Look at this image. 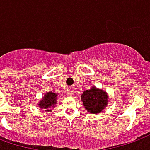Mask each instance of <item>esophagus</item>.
<instances>
[{
    "instance_id": "obj_1",
    "label": "esophagus",
    "mask_w": 150,
    "mask_h": 150,
    "mask_svg": "<svg viewBox=\"0 0 150 150\" xmlns=\"http://www.w3.org/2000/svg\"><path fill=\"white\" fill-rule=\"evenodd\" d=\"M74 93V88H68L67 90H66V94L69 95V96H72V95Z\"/></svg>"
}]
</instances>
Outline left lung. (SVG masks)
Returning a JSON list of instances; mask_svg holds the SVG:
<instances>
[{"mask_svg":"<svg viewBox=\"0 0 150 150\" xmlns=\"http://www.w3.org/2000/svg\"><path fill=\"white\" fill-rule=\"evenodd\" d=\"M108 98L106 92L92 87L83 93L81 99L88 112L99 113L107 106Z\"/></svg>","mask_w":150,"mask_h":150,"instance_id":"1","label":"left lung"}]
</instances>
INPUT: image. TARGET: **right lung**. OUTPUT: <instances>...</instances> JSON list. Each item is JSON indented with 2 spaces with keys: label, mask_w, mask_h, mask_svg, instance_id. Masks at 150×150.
Instances as JSON below:
<instances>
[{
  "label": "right lung",
  "mask_w": 150,
  "mask_h": 150,
  "mask_svg": "<svg viewBox=\"0 0 150 150\" xmlns=\"http://www.w3.org/2000/svg\"><path fill=\"white\" fill-rule=\"evenodd\" d=\"M57 94L52 92H48L47 93L44 95L42 100H40L38 106L40 109H45L46 110L47 112H51L52 108H54V105L57 104Z\"/></svg>",
  "instance_id": "1"
}]
</instances>
